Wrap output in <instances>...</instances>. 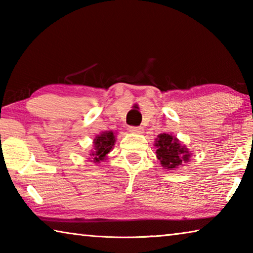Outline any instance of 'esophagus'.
<instances>
[{
    "mask_svg": "<svg viewBox=\"0 0 253 253\" xmlns=\"http://www.w3.org/2000/svg\"><path fill=\"white\" fill-rule=\"evenodd\" d=\"M143 127H135V126H129L128 127V131L131 132V134H142L143 132Z\"/></svg>",
    "mask_w": 253,
    "mask_h": 253,
    "instance_id": "1",
    "label": "esophagus"
}]
</instances>
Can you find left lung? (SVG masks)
Here are the masks:
<instances>
[{"label":"left lung","mask_w":253,"mask_h":253,"mask_svg":"<svg viewBox=\"0 0 253 253\" xmlns=\"http://www.w3.org/2000/svg\"><path fill=\"white\" fill-rule=\"evenodd\" d=\"M156 156L162 166L168 169H174L188 162L191 153L179 143V140L172 135L160 134L155 139Z\"/></svg>","instance_id":"8db88e82"}]
</instances>
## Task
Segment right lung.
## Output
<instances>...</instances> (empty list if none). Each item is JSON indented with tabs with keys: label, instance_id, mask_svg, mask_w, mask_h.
I'll return each instance as SVG.
<instances>
[{
	"label": "right lung",
	"instance_id": "add662e5",
	"mask_svg": "<svg viewBox=\"0 0 253 253\" xmlns=\"http://www.w3.org/2000/svg\"><path fill=\"white\" fill-rule=\"evenodd\" d=\"M115 142H116V138H115L113 131H104L100 135L96 136V138L93 139V151H91L90 154L93 163L104 161L107 154L113 148Z\"/></svg>",
	"mask_w": 253,
	"mask_h": 253
}]
</instances>
